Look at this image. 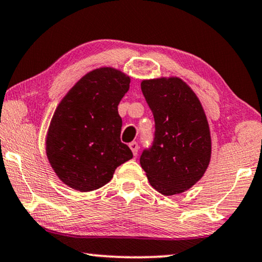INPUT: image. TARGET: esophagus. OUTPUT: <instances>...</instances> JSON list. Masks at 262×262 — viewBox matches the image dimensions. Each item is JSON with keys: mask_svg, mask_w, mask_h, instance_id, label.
I'll return each instance as SVG.
<instances>
[{"mask_svg": "<svg viewBox=\"0 0 262 262\" xmlns=\"http://www.w3.org/2000/svg\"><path fill=\"white\" fill-rule=\"evenodd\" d=\"M129 148L132 149V151H133V154H134V156L138 155V151H139V144H138V142H135V141L130 142V143H129Z\"/></svg>", "mask_w": 262, "mask_h": 262, "instance_id": "34e87169", "label": "esophagus"}]
</instances>
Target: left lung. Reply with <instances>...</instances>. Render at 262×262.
Wrapping results in <instances>:
<instances>
[{
    "instance_id": "left-lung-1",
    "label": "left lung",
    "mask_w": 262,
    "mask_h": 262,
    "mask_svg": "<svg viewBox=\"0 0 262 262\" xmlns=\"http://www.w3.org/2000/svg\"><path fill=\"white\" fill-rule=\"evenodd\" d=\"M144 99L154 116L153 142L140 165L163 195L185 192L209 165L212 142L204 109L194 92L178 77L142 81Z\"/></svg>"
}]
</instances>
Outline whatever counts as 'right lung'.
Returning a JSON list of instances; mask_svg holds the SVG:
<instances>
[{
  "label": "right lung",
  "instance_id": "add662e5",
  "mask_svg": "<svg viewBox=\"0 0 262 262\" xmlns=\"http://www.w3.org/2000/svg\"><path fill=\"white\" fill-rule=\"evenodd\" d=\"M130 79L113 68L88 73L58 104L47 135V156L60 180L91 192L112 180L120 165L133 158L121 142L118 106Z\"/></svg>",
  "mask_w": 262,
  "mask_h": 262
}]
</instances>
